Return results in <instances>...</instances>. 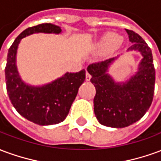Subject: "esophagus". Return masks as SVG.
<instances>
[{
  "label": "esophagus",
  "mask_w": 161,
  "mask_h": 161,
  "mask_svg": "<svg viewBox=\"0 0 161 161\" xmlns=\"http://www.w3.org/2000/svg\"><path fill=\"white\" fill-rule=\"evenodd\" d=\"M91 75L88 71H86V74H85V79H86V81H90L91 80Z\"/></svg>",
  "instance_id": "obj_1"
}]
</instances>
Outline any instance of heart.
I'll list each match as a JSON object with an SVG mask.
<instances>
[{"label":"heart","mask_w":161,"mask_h":161,"mask_svg":"<svg viewBox=\"0 0 161 161\" xmlns=\"http://www.w3.org/2000/svg\"><path fill=\"white\" fill-rule=\"evenodd\" d=\"M121 42V38L115 33H108L99 42L97 47L100 50H110Z\"/></svg>","instance_id":"b5f03b06"}]
</instances>
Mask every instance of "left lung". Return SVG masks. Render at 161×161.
I'll list each match as a JSON object with an SVG mask.
<instances>
[{
	"label": "left lung",
	"mask_w": 161,
	"mask_h": 161,
	"mask_svg": "<svg viewBox=\"0 0 161 161\" xmlns=\"http://www.w3.org/2000/svg\"><path fill=\"white\" fill-rule=\"evenodd\" d=\"M129 41L134 43L128 51H138L143 58L138 71L125 83H115L108 73V66L116 58L91 64L87 70L96 88L94 112L102 125L125 128L135 123L148 110L153 98L155 69L152 51L145 40L134 31L125 29Z\"/></svg>",
	"instance_id": "obj_1"
}]
</instances>
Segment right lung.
I'll list each match as a JSON object with an SVG mask.
<instances>
[{"mask_svg":"<svg viewBox=\"0 0 161 161\" xmlns=\"http://www.w3.org/2000/svg\"><path fill=\"white\" fill-rule=\"evenodd\" d=\"M35 33L58 34L61 33V28L51 23H44L27 28L16 38L7 58V91L14 107L23 117L41 126L58 124L66 118L78 89L85 80V70L76 73L66 72L43 86L35 87L25 84L16 66L17 48L21 39Z\"/></svg>","mask_w":161,"mask_h":161,"instance_id":"add662e5","label":"right lung"}]
</instances>
